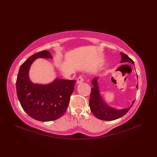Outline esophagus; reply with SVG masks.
<instances>
[{
	"label": "esophagus",
	"instance_id": "34e87169",
	"mask_svg": "<svg viewBox=\"0 0 157 157\" xmlns=\"http://www.w3.org/2000/svg\"><path fill=\"white\" fill-rule=\"evenodd\" d=\"M84 81V79L83 78L82 76H79V78L77 79V84H80L82 83H83V82Z\"/></svg>",
	"mask_w": 157,
	"mask_h": 157
}]
</instances>
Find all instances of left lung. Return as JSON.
<instances>
[{"label":"left lung","mask_w":157,"mask_h":157,"mask_svg":"<svg viewBox=\"0 0 157 157\" xmlns=\"http://www.w3.org/2000/svg\"><path fill=\"white\" fill-rule=\"evenodd\" d=\"M121 63H132L133 65H134V61L128 55H126L123 52H121ZM98 79V78L96 77V78H94L92 79V84L94 87L91 89L89 105L93 114L94 115L96 118L103 120V121H113V120L117 119L125 115L129 111V110L131 109L135 100L134 101H132V105L126 109H116L114 107L110 106L105 102L101 95ZM138 86L137 84L136 88H138Z\"/></svg>","instance_id":"8db88e82"}]
</instances>
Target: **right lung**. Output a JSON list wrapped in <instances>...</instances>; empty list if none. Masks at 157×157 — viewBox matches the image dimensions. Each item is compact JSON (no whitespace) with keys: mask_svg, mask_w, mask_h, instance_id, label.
<instances>
[{"mask_svg":"<svg viewBox=\"0 0 157 157\" xmlns=\"http://www.w3.org/2000/svg\"><path fill=\"white\" fill-rule=\"evenodd\" d=\"M52 59L51 52L36 53L21 65L17 78V94L23 109L31 117L40 121L56 120L64 114L74 90L75 80L56 78L48 84L33 83L29 76L36 59Z\"/></svg>","mask_w":157,"mask_h":157,"instance_id":"add662e5","label":"right lung"}]
</instances>
